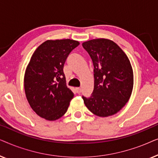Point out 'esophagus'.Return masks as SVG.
<instances>
[{
	"mask_svg": "<svg viewBox=\"0 0 158 158\" xmlns=\"http://www.w3.org/2000/svg\"><path fill=\"white\" fill-rule=\"evenodd\" d=\"M81 88H75V91H76L77 94H81Z\"/></svg>",
	"mask_w": 158,
	"mask_h": 158,
	"instance_id": "esophagus-1",
	"label": "esophagus"
}]
</instances>
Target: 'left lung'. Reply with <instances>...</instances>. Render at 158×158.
<instances>
[{
    "mask_svg": "<svg viewBox=\"0 0 158 158\" xmlns=\"http://www.w3.org/2000/svg\"><path fill=\"white\" fill-rule=\"evenodd\" d=\"M83 48L94 67V88L91 96H83L85 106L100 117L112 116L128 102L133 89L130 61L113 41L95 39L83 42Z\"/></svg>",
    "mask_w": 158,
    "mask_h": 158,
    "instance_id": "8db88e82",
    "label": "left lung"
}]
</instances>
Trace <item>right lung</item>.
Returning a JSON list of instances; mask_svg holds the SVG:
<instances>
[{
    "label": "right lung",
    "mask_w": 158,
    "mask_h": 158,
    "mask_svg": "<svg viewBox=\"0 0 158 158\" xmlns=\"http://www.w3.org/2000/svg\"><path fill=\"white\" fill-rule=\"evenodd\" d=\"M79 42L70 40H47L32 55L24 75V89L33 111L48 121L61 118L74 94L66 85L64 64Z\"/></svg>",
    "instance_id": "right-lung-1"
}]
</instances>
